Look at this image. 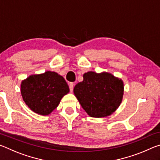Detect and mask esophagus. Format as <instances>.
Returning a JSON list of instances; mask_svg holds the SVG:
<instances>
[{"label":"esophagus","instance_id":"1","mask_svg":"<svg viewBox=\"0 0 160 160\" xmlns=\"http://www.w3.org/2000/svg\"><path fill=\"white\" fill-rule=\"evenodd\" d=\"M73 83H70L69 85V88H70V92H72V90H73Z\"/></svg>","mask_w":160,"mask_h":160}]
</instances>
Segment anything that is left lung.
Returning a JSON list of instances; mask_svg holds the SVG:
<instances>
[{"instance_id": "obj_1", "label": "left lung", "mask_w": 160, "mask_h": 160, "mask_svg": "<svg viewBox=\"0 0 160 160\" xmlns=\"http://www.w3.org/2000/svg\"><path fill=\"white\" fill-rule=\"evenodd\" d=\"M83 109L92 117H104L114 112L122 101L123 81L108 72H88L74 88Z\"/></svg>"}]
</instances>
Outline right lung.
<instances>
[{
	"mask_svg": "<svg viewBox=\"0 0 160 160\" xmlns=\"http://www.w3.org/2000/svg\"><path fill=\"white\" fill-rule=\"evenodd\" d=\"M68 92L66 81L55 72L30 75L21 84V94L25 104L41 115L52 112Z\"/></svg>",
	"mask_w": 160,
	"mask_h": 160,
	"instance_id": "add662e5",
	"label": "right lung"
}]
</instances>
